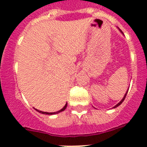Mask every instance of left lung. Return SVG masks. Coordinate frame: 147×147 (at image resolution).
Returning a JSON list of instances; mask_svg holds the SVG:
<instances>
[{
	"mask_svg": "<svg viewBox=\"0 0 147 147\" xmlns=\"http://www.w3.org/2000/svg\"><path fill=\"white\" fill-rule=\"evenodd\" d=\"M128 90H129V89H128ZM127 92H128V90H127V93H125V95H124V98H122V99H121V102H119V103H118V104H117V105H115V106H114V107H113V108H115V107H119V105H121V103H122V102H124V99H125V97H126V96H127Z\"/></svg>",
	"mask_w": 147,
	"mask_h": 147,
	"instance_id": "1",
	"label": "left lung"
}]
</instances>
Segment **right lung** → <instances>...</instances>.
I'll return each mask as SVG.
<instances>
[{"label": "right lung", "mask_w": 147, "mask_h": 147, "mask_svg": "<svg viewBox=\"0 0 147 147\" xmlns=\"http://www.w3.org/2000/svg\"><path fill=\"white\" fill-rule=\"evenodd\" d=\"M67 104L66 103V104H65V105L64 107H63V108L61 109L60 110H59V111H57V112H55V113H47V112H42V111H40V110H37V109H35V110H37V112L40 113H42V114H46V115H54V114H57V113H59L62 112V111H63V110H65V108H66V107H67Z\"/></svg>", "instance_id": "obj_1"}]
</instances>
